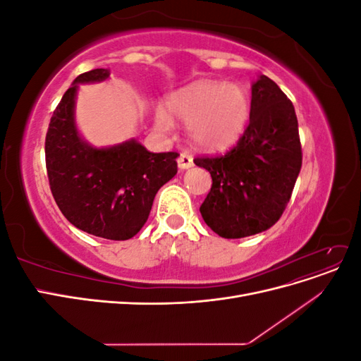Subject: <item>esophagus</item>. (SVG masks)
<instances>
[{
  "mask_svg": "<svg viewBox=\"0 0 361 361\" xmlns=\"http://www.w3.org/2000/svg\"><path fill=\"white\" fill-rule=\"evenodd\" d=\"M194 166V161H192V155H190L188 152H182L178 158V167L180 170H187L191 169Z\"/></svg>",
  "mask_w": 361,
  "mask_h": 361,
  "instance_id": "esophagus-1",
  "label": "esophagus"
}]
</instances>
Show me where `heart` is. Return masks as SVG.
<instances>
[{
	"mask_svg": "<svg viewBox=\"0 0 361 361\" xmlns=\"http://www.w3.org/2000/svg\"><path fill=\"white\" fill-rule=\"evenodd\" d=\"M169 113L190 125L192 143L204 150H223L243 135L250 117V97L241 85L223 81H200L171 96ZM159 129L173 126L171 117L157 110Z\"/></svg>",
	"mask_w": 361,
	"mask_h": 361,
	"instance_id": "heart-1",
	"label": "heart"
}]
</instances>
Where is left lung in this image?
<instances>
[{
	"mask_svg": "<svg viewBox=\"0 0 361 361\" xmlns=\"http://www.w3.org/2000/svg\"><path fill=\"white\" fill-rule=\"evenodd\" d=\"M211 173L200 206L204 223L227 239L265 232L286 209L302 154L295 108L280 87L260 75L251 85L250 123L226 155L195 158Z\"/></svg>",
	"mask_w": 361,
	"mask_h": 361,
	"instance_id": "8db88e82",
	"label": "left lung"
}]
</instances>
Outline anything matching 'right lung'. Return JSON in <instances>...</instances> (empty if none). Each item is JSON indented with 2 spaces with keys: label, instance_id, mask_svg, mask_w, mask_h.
Wrapping results in <instances>:
<instances>
[{
  "label": "right lung",
  "instance_id": "right-lung-1",
  "mask_svg": "<svg viewBox=\"0 0 361 361\" xmlns=\"http://www.w3.org/2000/svg\"><path fill=\"white\" fill-rule=\"evenodd\" d=\"M108 78V69L84 72L63 94L47 133V171L54 199L71 224L125 241L145 226L158 190L178 173L179 154H152L135 138L110 147L87 143L75 122L78 84Z\"/></svg>",
  "mask_w": 361,
  "mask_h": 361
}]
</instances>
